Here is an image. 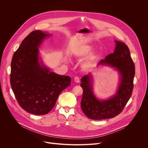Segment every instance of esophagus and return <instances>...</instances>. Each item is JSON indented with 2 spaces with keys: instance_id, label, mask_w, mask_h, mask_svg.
<instances>
[{
  "instance_id": "1",
  "label": "esophagus",
  "mask_w": 148,
  "mask_h": 148,
  "mask_svg": "<svg viewBox=\"0 0 148 148\" xmlns=\"http://www.w3.org/2000/svg\"><path fill=\"white\" fill-rule=\"evenodd\" d=\"M74 81L75 82L77 83H79V78L78 77H75L74 78Z\"/></svg>"
}]
</instances>
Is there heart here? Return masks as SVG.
Masks as SVG:
<instances>
[{
  "mask_svg": "<svg viewBox=\"0 0 148 148\" xmlns=\"http://www.w3.org/2000/svg\"><path fill=\"white\" fill-rule=\"evenodd\" d=\"M92 49V47L90 45H84L77 47L74 51V56L78 59L87 56L81 63V67L84 70L91 69L98 60V54L96 51H92L90 52Z\"/></svg>",
  "mask_w": 148,
  "mask_h": 148,
  "instance_id": "1",
  "label": "heart"
}]
</instances>
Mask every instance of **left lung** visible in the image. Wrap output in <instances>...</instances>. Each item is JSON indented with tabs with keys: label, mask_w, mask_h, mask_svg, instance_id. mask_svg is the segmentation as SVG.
I'll return each mask as SVG.
<instances>
[{
	"label": "left lung",
	"mask_w": 148,
	"mask_h": 148,
	"mask_svg": "<svg viewBox=\"0 0 148 148\" xmlns=\"http://www.w3.org/2000/svg\"><path fill=\"white\" fill-rule=\"evenodd\" d=\"M113 53L107 56L98 64L110 66L117 71L119 81L116 93L107 99H99L93 92V77L91 73L81 79L83 94L81 110L88 118L94 120L112 118L119 114L130 99L134 88L135 68L130 49L124 43L115 40Z\"/></svg>",
	"instance_id": "1"
}]
</instances>
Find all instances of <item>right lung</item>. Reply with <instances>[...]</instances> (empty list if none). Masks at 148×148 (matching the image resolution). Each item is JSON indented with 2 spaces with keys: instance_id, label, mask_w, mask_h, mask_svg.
<instances>
[{
  "instance_id": "1",
  "label": "right lung",
  "mask_w": 148,
  "mask_h": 148,
  "mask_svg": "<svg viewBox=\"0 0 148 148\" xmlns=\"http://www.w3.org/2000/svg\"><path fill=\"white\" fill-rule=\"evenodd\" d=\"M47 32H31L14 52L11 62L10 84L15 97L24 110L41 115L54 107L60 94L69 87L71 78L57 74L46 66L39 56Z\"/></svg>"
}]
</instances>
